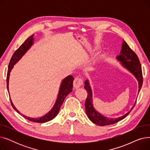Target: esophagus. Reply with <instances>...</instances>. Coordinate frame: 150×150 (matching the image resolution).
I'll return each mask as SVG.
<instances>
[{
	"instance_id": "esophagus-1",
	"label": "esophagus",
	"mask_w": 150,
	"mask_h": 150,
	"mask_svg": "<svg viewBox=\"0 0 150 150\" xmlns=\"http://www.w3.org/2000/svg\"><path fill=\"white\" fill-rule=\"evenodd\" d=\"M83 84V80L79 77H76L74 81V86L75 89H78L81 87Z\"/></svg>"
}]
</instances>
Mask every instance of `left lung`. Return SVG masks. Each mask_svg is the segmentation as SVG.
<instances>
[{"label": "left lung", "mask_w": 150, "mask_h": 150, "mask_svg": "<svg viewBox=\"0 0 150 150\" xmlns=\"http://www.w3.org/2000/svg\"><path fill=\"white\" fill-rule=\"evenodd\" d=\"M116 59L120 62V64L123 67L127 69L136 78L139 84V90L137 94V95H139L140 90L141 89L143 84V76L142 72L141 64L137 54L130 49V47L125 41H123L122 44L120 53L119 55H117L116 57ZM84 88L85 89H86L88 92V97L86 98L84 104L86 112L87 114L89 120L97 125L105 126L112 125L122 120L129 114L136 104V100L134 105L132 107L130 111L121 117L117 118H109L105 117L98 112L95 108L93 107L92 103V91L88 79L84 81Z\"/></svg>", "instance_id": "obj_1"}]
</instances>
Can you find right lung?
I'll list each match as a JSON object with an SVG mask.
<instances>
[{
  "label": "right lung",
  "instance_id": "add662e5",
  "mask_svg": "<svg viewBox=\"0 0 150 150\" xmlns=\"http://www.w3.org/2000/svg\"><path fill=\"white\" fill-rule=\"evenodd\" d=\"M34 43V38H33V35L30 36L29 38H28L25 41L23 42L19 48L17 49L10 59L9 66H8V72H7V76H6V84H7V89L9 93V79H10V72L12 70V69L14 67V65H15L16 63L21 59V58L25 54V53L30 49V47L32 46V45ZM74 78L72 75H69L66 76L65 78L62 80L60 88L59 89L58 97L57 98L56 101L51 109L49 112H47L44 115L41 117H38V118H32V117H29L26 115H24L23 114H22L18 110L15 108L14 105L13 104V102L10 99L11 103L15 110L16 111L22 115L25 119L36 123H45L47 122H49L53 119L54 118L56 117L59 111L61 105L63 103V101H64L65 98L67 97L69 93H70L72 91L73 88V81H74Z\"/></svg>",
  "mask_w": 150,
  "mask_h": 150
}]
</instances>
